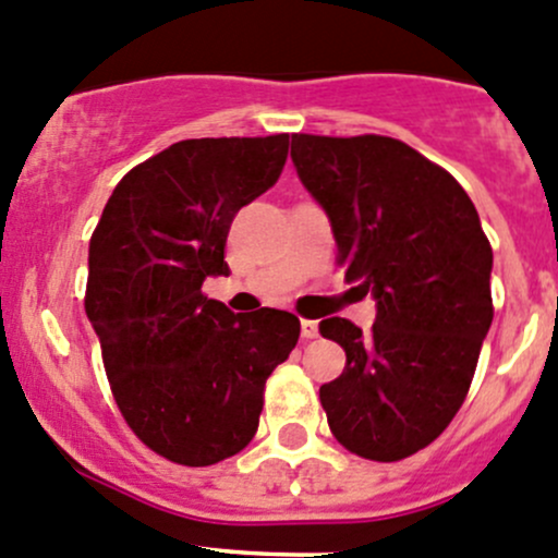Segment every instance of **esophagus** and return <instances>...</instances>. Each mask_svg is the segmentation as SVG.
Here are the masks:
<instances>
[{
	"mask_svg": "<svg viewBox=\"0 0 558 558\" xmlns=\"http://www.w3.org/2000/svg\"><path fill=\"white\" fill-rule=\"evenodd\" d=\"M318 337V324L315 320H302V339Z\"/></svg>",
	"mask_w": 558,
	"mask_h": 558,
	"instance_id": "34e87169",
	"label": "esophagus"
}]
</instances>
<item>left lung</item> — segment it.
<instances>
[{"label": "left lung", "instance_id": "obj_1", "mask_svg": "<svg viewBox=\"0 0 558 558\" xmlns=\"http://www.w3.org/2000/svg\"><path fill=\"white\" fill-rule=\"evenodd\" d=\"M304 190L326 210L344 278L377 302L372 331L320 320L348 363L320 387L333 438L396 462L436 441L471 387L492 326V245L454 175L387 136H291Z\"/></svg>", "mask_w": 558, "mask_h": 558}]
</instances>
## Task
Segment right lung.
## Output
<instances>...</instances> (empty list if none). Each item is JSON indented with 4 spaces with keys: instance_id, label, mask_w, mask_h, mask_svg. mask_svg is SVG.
Segmentation results:
<instances>
[{
    "instance_id": "1",
    "label": "right lung",
    "mask_w": 558,
    "mask_h": 558,
    "mask_svg": "<svg viewBox=\"0 0 558 558\" xmlns=\"http://www.w3.org/2000/svg\"><path fill=\"white\" fill-rule=\"evenodd\" d=\"M286 157L289 133L179 141L122 175L90 238L85 313L114 401L179 465L248 447L267 377L296 348V315H234L203 294L205 278L230 275L234 214L280 179Z\"/></svg>"
}]
</instances>
